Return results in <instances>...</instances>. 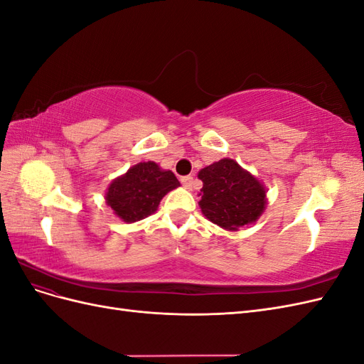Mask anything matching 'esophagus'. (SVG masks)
Listing matches in <instances>:
<instances>
[{
  "instance_id": "esophagus-1",
  "label": "esophagus",
  "mask_w": 364,
  "mask_h": 364,
  "mask_svg": "<svg viewBox=\"0 0 364 364\" xmlns=\"http://www.w3.org/2000/svg\"><path fill=\"white\" fill-rule=\"evenodd\" d=\"M181 182H182V185L185 186L186 190H191V186L194 183V178H193V176H183V178L181 179Z\"/></svg>"
}]
</instances>
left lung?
<instances>
[{
	"mask_svg": "<svg viewBox=\"0 0 364 364\" xmlns=\"http://www.w3.org/2000/svg\"><path fill=\"white\" fill-rule=\"evenodd\" d=\"M197 176L203 182L199 193L202 214L220 228L234 232L255 223L266 209V186L234 159H220Z\"/></svg>",
	"mask_w": 364,
	"mask_h": 364,
	"instance_id": "8db88e82",
	"label": "left lung"
}]
</instances>
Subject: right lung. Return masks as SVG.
Wrapping results in <instances>:
<instances>
[{"mask_svg": "<svg viewBox=\"0 0 364 364\" xmlns=\"http://www.w3.org/2000/svg\"><path fill=\"white\" fill-rule=\"evenodd\" d=\"M178 186L171 170H162L153 161L138 162L109 183L105 199L119 220L135 223L155 214L162 197Z\"/></svg>", "mask_w": 364, "mask_h": 364, "instance_id": "right-lung-1", "label": "right lung"}]
</instances>
